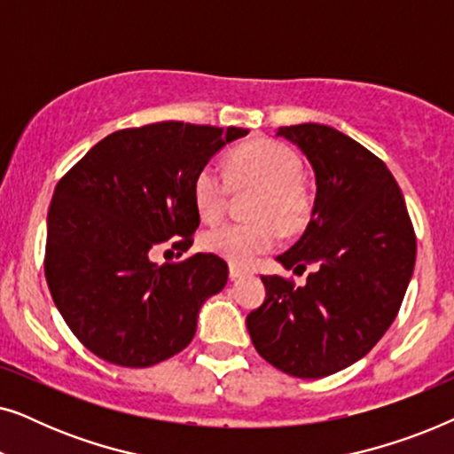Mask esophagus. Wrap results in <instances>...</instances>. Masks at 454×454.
Here are the masks:
<instances>
[{
  "instance_id": "esophagus-1",
  "label": "esophagus",
  "mask_w": 454,
  "mask_h": 454,
  "mask_svg": "<svg viewBox=\"0 0 454 454\" xmlns=\"http://www.w3.org/2000/svg\"><path fill=\"white\" fill-rule=\"evenodd\" d=\"M246 275V270L244 269H239V266H229V278H231V281H235V278H239V277H244Z\"/></svg>"
}]
</instances>
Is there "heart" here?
<instances>
[{"mask_svg":"<svg viewBox=\"0 0 454 454\" xmlns=\"http://www.w3.org/2000/svg\"><path fill=\"white\" fill-rule=\"evenodd\" d=\"M301 176V160L277 140H252L235 148L227 177L215 165H202L192 179V200L202 221H219L231 190L256 192L247 216L252 223H225L202 235L200 244L235 266H250L270 252L283 233H301L314 216V194Z\"/></svg>","mask_w":454,"mask_h":454,"instance_id":"1","label":"heart"}]
</instances>
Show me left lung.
<instances>
[{"label": "left lung", "instance_id": "obj_1", "mask_svg": "<svg viewBox=\"0 0 454 454\" xmlns=\"http://www.w3.org/2000/svg\"><path fill=\"white\" fill-rule=\"evenodd\" d=\"M316 173L314 216L300 241L277 256L306 270L303 287L262 277L266 300L247 314L252 343L295 378H325L362 359L399 314L415 266V231L388 167L322 123L278 128Z\"/></svg>", "mask_w": 454, "mask_h": 454}]
</instances>
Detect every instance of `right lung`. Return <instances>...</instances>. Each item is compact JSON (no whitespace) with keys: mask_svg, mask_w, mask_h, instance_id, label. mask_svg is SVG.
<instances>
[{"mask_svg":"<svg viewBox=\"0 0 454 454\" xmlns=\"http://www.w3.org/2000/svg\"><path fill=\"white\" fill-rule=\"evenodd\" d=\"M244 128L159 121L97 142L53 192L45 277L55 306L86 349L148 368L190 345L204 300L227 283V262L194 254L157 266L148 252L192 246L200 225L192 179Z\"/></svg>","mask_w":454,"mask_h":454,"instance_id":"add662e5","label":"right lung"}]
</instances>
